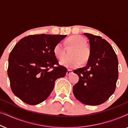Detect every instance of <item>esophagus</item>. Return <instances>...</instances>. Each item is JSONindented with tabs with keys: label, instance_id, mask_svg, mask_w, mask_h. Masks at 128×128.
Masks as SVG:
<instances>
[{
	"label": "esophagus",
	"instance_id": "34e87169",
	"mask_svg": "<svg viewBox=\"0 0 128 128\" xmlns=\"http://www.w3.org/2000/svg\"><path fill=\"white\" fill-rule=\"evenodd\" d=\"M73 73L72 70L69 69V70H68L67 72H66V75H69L70 74H71V73Z\"/></svg>",
	"mask_w": 128,
	"mask_h": 128
}]
</instances>
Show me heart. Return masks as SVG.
<instances>
[{"label": "heart", "mask_w": 128, "mask_h": 128, "mask_svg": "<svg viewBox=\"0 0 128 128\" xmlns=\"http://www.w3.org/2000/svg\"><path fill=\"white\" fill-rule=\"evenodd\" d=\"M86 40L83 37L74 35L66 40L65 43L68 48H73L74 50L72 54V59H64L61 61L62 66L68 68H74L80 66L82 62H87L90 56V49L86 45ZM54 55L57 59L62 60L65 57V49L62 43L58 42L54 48Z\"/></svg>", "instance_id": "1"}]
</instances>
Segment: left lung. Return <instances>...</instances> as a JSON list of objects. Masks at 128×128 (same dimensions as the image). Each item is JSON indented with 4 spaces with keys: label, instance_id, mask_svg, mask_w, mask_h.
Instances as JSON below:
<instances>
[{
    "label": "left lung",
    "instance_id": "left-lung-1",
    "mask_svg": "<svg viewBox=\"0 0 128 128\" xmlns=\"http://www.w3.org/2000/svg\"><path fill=\"white\" fill-rule=\"evenodd\" d=\"M89 40L90 56L86 66L74 70L78 82L73 87L77 100L86 105L102 104L115 92L118 61L111 45L100 36L84 33Z\"/></svg>",
    "mask_w": 128,
    "mask_h": 128
}]
</instances>
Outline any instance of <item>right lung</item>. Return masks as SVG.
<instances>
[{
    "mask_svg": "<svg viewBox=\"0 0 128 128\" xmlns=\"http://www.w3.org/2000/svg\"><path fill=\"white\" fill-rule=\"evenodd\" d=\"M67 36L36 34L22 38L8 57V74L14 94L26 104L36 105L45 101L58 78L67 69L59 65L54 48ZM58 66L55 67L54 65Z\"/></svg>",
    "mask_w": 128,
    "mask_h": 128,
    "instance_id": "right-lung-1",
    "label": "right lung"
}]
</instances>
